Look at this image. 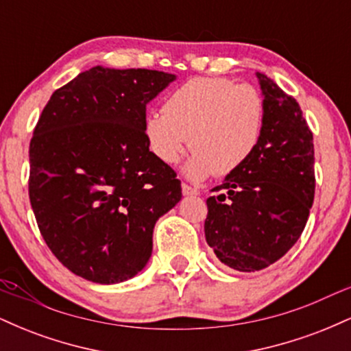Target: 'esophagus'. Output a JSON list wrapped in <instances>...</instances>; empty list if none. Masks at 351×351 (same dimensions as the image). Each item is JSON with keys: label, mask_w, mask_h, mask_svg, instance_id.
I'll list each match as a JSON object with an SVG mask.
<instances>
[{"label": "esophagus", "mask_w": 351, "mask_h": 351, "mask_svg": "<svg viewBox=\"0 0 351 351\" xmlns=\"http://www.w3.org/2000/svg\"><path fill=\"white\" fill-rule=\"evenodd\" d=\"M181 189H183V195H184V196H193V195H199V189L193 188V186H191V184H188V183H183V184H181Z\"/></svg>", "instance_id": "esophagus-1"}]
</instances>
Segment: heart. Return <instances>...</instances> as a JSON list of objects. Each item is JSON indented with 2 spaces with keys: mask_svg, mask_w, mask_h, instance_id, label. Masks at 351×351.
Returning a JSON list of instances; mask_svg holds the SVG:
<instances>
[{
  "mask_svg": "<svg viewBox=\"0 0 351 351\" xmlns=\"http://www.w3.org/2000/svg\"><path fill=\"white\" fill-rule=\"evenodd\" d=\"M265 125V99L251 84L226 77H193L168 94L163 112L147 115L145 136L153 155L178 163L188 143L195 148L186 175L226 176L247 163Z\"/></svg>",
  "mask_w": 351,
  "mask_h": 351,
  "instance_id": "1",
  "label": "heart"
}]
</instances>
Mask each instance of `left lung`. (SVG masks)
I'll return each instance as SVG.
<instances>
[{
    "label": "left lung",
    "mask_w": 351,
    "mask_h": 351,
    "mask_svg": "<svg viewBox=\"0 0 351 351\" xmlns=\"http://www.w3.org/2000/svg\"><path fill=\"white\" fill-rule=\"evenodd\" d=\"M265 99L259 147L244 167L213 188L204 236L223 264L254 272L297 243L315 195L313 134L292 95L257 72Z\"/></svg>",
    "instance_id": "1"
}]
</instances>
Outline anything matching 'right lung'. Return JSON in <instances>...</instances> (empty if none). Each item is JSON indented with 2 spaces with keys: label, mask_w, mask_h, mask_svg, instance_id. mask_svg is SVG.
<instances>
[{
  "label": "right lung",
  "mask_w": 351,
  "mask_h": 351,
  "mask_svg": "<svg viewBox=\"0 0 351 351\" xmlns=\"http://www.w3.org/2000/svg\"><path fill=\"white\" fill-rule=\"evenodd\" d=\"M175 75L150 69L80 72L44 107L29 143V199L47 247L75 276L117 284L152 256L156 219L181 181L148 148L147 104Z\"/></svg>",
  "instance_id": "right-lung-1"
}]
</instances>
